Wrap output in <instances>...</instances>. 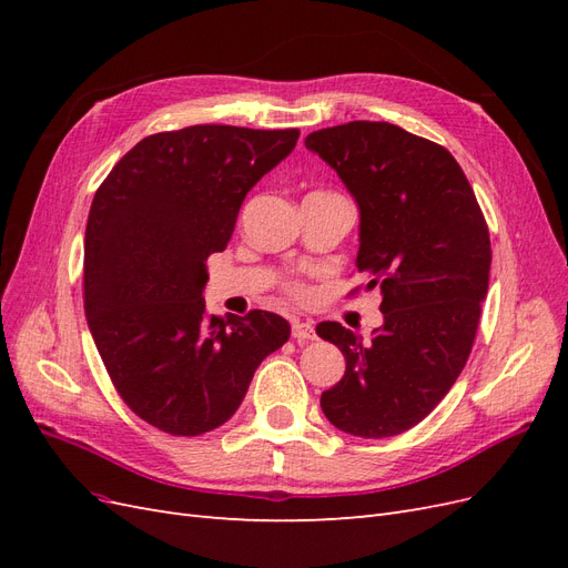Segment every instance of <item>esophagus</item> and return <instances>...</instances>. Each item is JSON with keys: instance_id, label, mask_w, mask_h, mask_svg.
Listing matches in <instances>:
<instances>
[{"instance_id": "1", "label": "esophagus", "mask_w": 568, "mask_h": 568, "mask_svg": "<svg viewBox=\"0 0 568 568\" xmlns=\"http://www.w3.org/2000/svg\"><path fill=\"white\" fill-rule=\"evenodd\" d=\"M291 336H294L298 343L313 341V338H315V326H313L311 322L294 320V324H291Z\"/></svg>"}]
</instances>
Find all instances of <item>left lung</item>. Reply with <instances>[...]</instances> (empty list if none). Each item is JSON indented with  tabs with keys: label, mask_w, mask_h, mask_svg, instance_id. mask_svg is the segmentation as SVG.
I'll return each instance as SVG.
<instances>
[{
	"label": "left lung",
	"mask_w": 568,
	"mask_h": 568,
	"mask_svg": "<svg viewBox=\"0 0 568 568\" xmlns=\"http://www.w3.org/2000/svg\"><path fill=\"white\" fill-rule=\"evenodd\" d=\"M305 149L357 203L355 267L382 291L384 313L369 341L338 322L317 324L346 357V374L320 405L351 436H398L467 365L488 294V225L453 153L398 125L353 120L307 134Z\"/></svg>",
	"instance_id": "obj_1"
}]
</instances>
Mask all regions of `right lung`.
Returning a JSON list of instances; mask_svg holds the SVG:
<instances>
[{
  "label": "right lung",
  "mask_w": 568,
  "mask_h": 568,
  "mask_svg": "<svg viewBox=\"0 0 568 568\" xmlns=\"http://www.w3.org/2000/svg\"><path fill=\"white\" fill-rule=\"evenodd\" d=\"M298 130L192 125L132 146L97 189L84 230V315L136 417L199 436L242 405L257 365L282 348L284 317L205 311L211 253L225 251L255 182Z\"/></svg>",
  "instance_id": "1"
}]
</instances>
